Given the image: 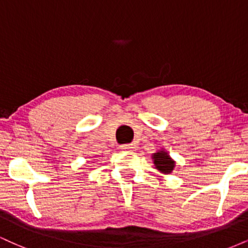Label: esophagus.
<instances>
[{"mask_svg": "<svg viewBox=\"0 0 248 248\" xmlns=\"http://www.w3.org/2000/svg\"><path fill=\"white\" fill-rule=\"evenodd\" d=\"M121 150H132L133 149V144H122L120 147Z\"/></svg>", "mask_w": 248, "mask_h": 248, "instance_id": "obj_1", "label": "esophagus"}]
</instances>
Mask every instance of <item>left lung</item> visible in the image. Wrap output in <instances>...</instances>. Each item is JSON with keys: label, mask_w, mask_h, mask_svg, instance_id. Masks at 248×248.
I'll list each match as a JSON object with an SVG mask.
<instances>
[{"label": "left lung", "mask_w": 248, "mask_h": 248, "mask_svg": "<svg viewBox=\"0 0 248 248\" xmlns=\"http://www.w3.org/2000/svg\"><path fill=\"white\" fill-rule=\"evenodd\" d=\"M153 160L156 168L163 173H170L173 170V167H175V162L170 158L167 152L155 153L153 155Z\"/></svg>", "instance_id": "1"}]
</instances>
